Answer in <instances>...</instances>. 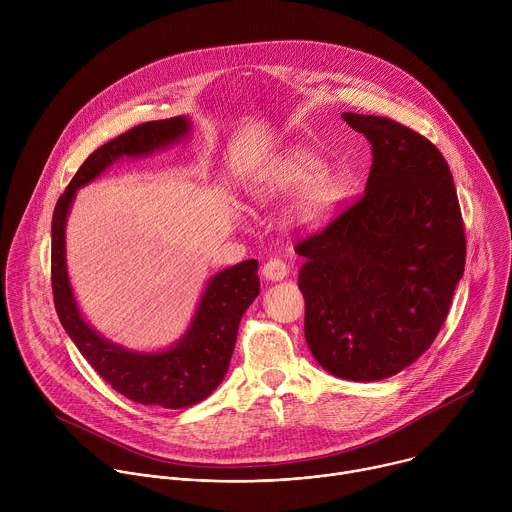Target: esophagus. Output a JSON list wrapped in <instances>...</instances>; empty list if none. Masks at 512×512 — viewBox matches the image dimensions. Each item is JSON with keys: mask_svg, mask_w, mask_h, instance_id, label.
<instances>
[{"mask_svg": "<svg viewBox=\"0 0 512 512\" xmlns=\"http://www.w3.org/2000/svg\"><path fill=\"white\" fill-rule=\"evenodd\" d=\"M287 273H289V267L281 259H269L263 265V277L269 281H281L283 277H287Z\"/></svg>", "mask_w": 512, "mask_h": 512, "instance_id": "1", "label": "esophagus"}]
</instances>
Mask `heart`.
<instances>
[{
	"label": "heart",
	"instance_id": "heart-1",
	"mask_svg": "<svg viewBox=\"0 0 512 512\" xmlns=\"http://www.w3.org/2000/svg\"><path fill=\"white\" fill-rule=\"evenodd\" d=\"M306 187L309 190L298 206L296 221L300 227L310 229L326 221L342 198L340 184L332 176H324V166L314 156L302 152L285 158L269 174L253 182L251 196L265 204Z\"/></svg>",
	"mask_w": 512,
	"mask_h": 512
}]
</instances>
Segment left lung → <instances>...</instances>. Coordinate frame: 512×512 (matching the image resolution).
Segmentation results:
<instances>
[{"label":"left lung","instance_id":"8db88e82","mask_svg":"<svg viewBox=\"0 0 512 512\" xmlns=\"http://www.w3.org/2000/svg\"><path fill=\"white\" fill-rule=\"evenodd\" d=\"M342 119L371 141V174L358 202L298 243V285L320 367L371 383L435 340L464 275L466 237L450 166L429 139L387 117Z\"/></svg>","mask_w":512,"mask_h":512}]
</instances>
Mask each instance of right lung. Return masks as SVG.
Wrapping results in <instances>:
<instances>
[{"instance_id": "add662e5", "label": "right lung", "mask_w": 512, "mask_h": 512, "mask_svg": "<svg viewBox=\"0 0 512 512\" xmlns=\"http://www.w3.org/2000/svg\"><path fill=\"white\" fill-rule=\"evenodd\" d=\"M192 121L178 115L141 123L95 150L58 198L52 216V294L62 328L91 367L121 395L141 405L184 409L223 383L239 322L259 296V263L247 259L212 275L186 332L164 350H131L99 334L81 314L66 267V221L77 190L121 158H143L184 141Z\"/></svg>"}]
</instances>
